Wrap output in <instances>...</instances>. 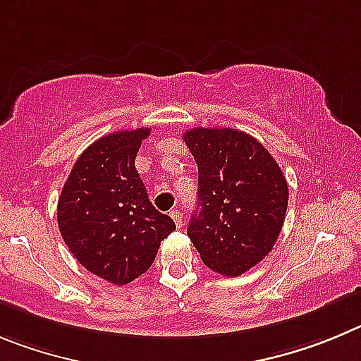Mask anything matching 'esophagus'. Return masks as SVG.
<instances>
[{
	"label": "esophagus",
	"mask_w": 361,
	"mask_h": 361,
	"mask_svg": "<svg viewBox=\"0 0 361 361\" xmlns=\"http://www.w3.org/2000/svg\"><path fill=\"white\" fill-rule=\"evenodd\" d=\"M171 217H173V219H174V223H176L178 226H181V225H183V214H181V210L178 209V207H176V209H173V210H171Z\"/></svg>",
	"instance_id": "34e87169"
}]
</instances>
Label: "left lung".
Listing matches in <instances>:
<instances>
[{"instance_id": "8db88e82", "label": "left lung", "mask_w": 361, "mask_h": 361, "mask_svg": "<svg viewBox=\"0 0 361 361\" xmlns=\"http://www.w3.org/2000/svg\"><path fill=\"white\" fill-rule=\"evenodd\" d=\"M197 164V207L187 235L207 268L237 277L271 252L288 209V183L274 157L237 129L183 135Z\"/></svg>"}]
</instances>
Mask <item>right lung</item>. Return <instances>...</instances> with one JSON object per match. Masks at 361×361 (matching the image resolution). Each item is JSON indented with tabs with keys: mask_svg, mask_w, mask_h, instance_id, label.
Listing matches in <instances>:
<instances>
[{
	"mask_svg": "<svg viewBox=\"0 0 361 361\" xmlns=\"http://www.w3.org/2000/svg\"><path fill=\"white\" fill-rule=\"evenodd\" d=\"M151 129L116 131L79 157L57 203V223L73 257L97 277L124 286L151 268L160 243L176 230L158 212L135 167Z\"/></svg>",
	"mask_w": 361,
	"mask_h": 361,
	"instance_id": "add662e5",
	"label": "right lung"
}]
</instances>
